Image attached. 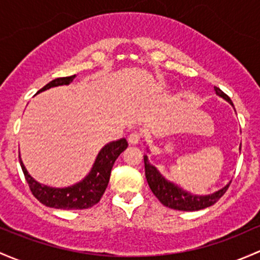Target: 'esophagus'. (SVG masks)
I'll return each instance as SVG.
<instances>
[{
	"label": "esophagus",
	"instance_id": "1",
	"mask_svg": "<svg viewBox=\"0 0 260 260\" xmlns=\"http://www.w3.org/2000/svg\"><path fill=\"white\" fill-rule=\"evenodd\" d=\"M142 139V135L139 132H137V131H135V132H132L129 135V137H128V142H129L131 144H137L141 142Z\"/></svg>",
	"mask_w": 260,
	"mask_h": 260
}]
</instances>
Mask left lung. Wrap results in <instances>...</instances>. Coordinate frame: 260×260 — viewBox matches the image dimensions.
Masks as SVG:
<instances>
[{"instance_id": "8db88e82", "label": "left lung", "mask_w": 260, "mask_h": 260, "mask_svg": "<svg viewBox=\"0 0 260 260\" xmlns=\"http://www.w3.org/2000/svg\"><path fill=\"white\" fill-rule=\"evenodd\" d=\"M215 93L220 97H223L224 100L228 101L232 106L231 98L228 97L220 88L214 87ZM144 169H146V178L148 182L149 188L153 192V194L159 199L160 203L163 206L168 207V208L177 209V210H184V212H192V210H199L204 209L207 207L213 206L215 202L219 201L222 198V196L226 192V189L229 188V184H226L225 187L222 188L218 192L213 193L209 196H193L189 193L184 192V190L180 189L179 187L174 185L173 183L168 182L160 176L159 172L157 171L155 167L149 165L148 158L147 155H144Z\"/></svg>"}]
</instances>
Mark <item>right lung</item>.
I'll use <instances>...</instances> for the list:
<instances>
[{"label": "right lung", "mask_w": 260, "mask_h": 260, "mask_svg": "<svg viewBox=\"0 0 260 260\" xmlns=\"http://www.w3.org/2000/svg\"><path fill=\"white\" fill-rule=\"evenodd\" d=\"M75 77L76 75L70 76V77L56 78V80L46 84L43 88H41L37 93L46 91L51 87L70 84ZM127 147L128 143L124 138L108 143L98 153L94 165L92 167V171L89 172L88 176L77 184L67 188H52L40 184L37 180H35L29 176L28 172L24 168L23 163H22L21 158L20 163L32 194L36 197L41 203L45 204L46 207L56 209H86L91 208L101 201L108 185L112 167H113L118 155Z\"/></svg>", "instance_id": "obj_1"}]
</instances>
